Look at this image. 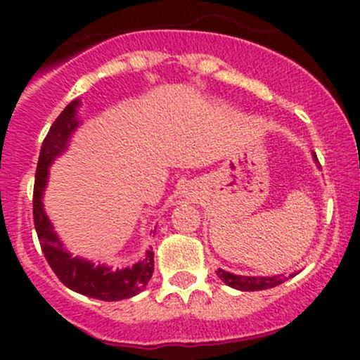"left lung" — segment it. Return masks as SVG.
Wrapping results in <instances>:
<instances>
[{
  "label": "left lung",
  "instance_id": "obj_1",
  "mask_svg": "<svg viewBox=\"0 0 360 360\" xmlns=\"http://www.w3.org/2000/svg\"><path fill=\"white\" fill-rule=\"evenodd\" d=\"M314 158L319 163L315 155ZM216 274L219 275V278L224 284H228L233 289H238V291H263V289H271L285 281V278H282V275H275V277H244V275H233L230 271H224L221 268H217Z\"/></svg>",
  "mask_w": 360,
  "mask_h": 360
}]
</instances>
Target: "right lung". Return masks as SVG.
I'll list each match as a JSON object with an SVG mask.
<instances>
[{
	"instance_id": "right-lung-1",
	"label": "right lung",
	"mask_w": 360,
	"mask_h": 360,
	"mask_svg": "<svg viewBox=\"0 0 360 360\" xmlns=\"http://www.w3.org/2000/svg\"><path fill=\"white\" fill-rule=\"evenodd\" d=\"M78 104V101L68 104L66 110L52 123L41 144L38 167H36L34 191H32V219H34V228L43 254L53 274L66 288L103 301L127 300L139 294L150 282L153 275V252L148 250L146 257L141 263L125 270H111L103 264L96 266L90 261L71 257V254L64 250L59 237L53 231L52 223L43 210L41 197L46 179H49V165L57 155L66 150L69 136L78 127V120H76Z\"/></svg>"
}]
</instances>
